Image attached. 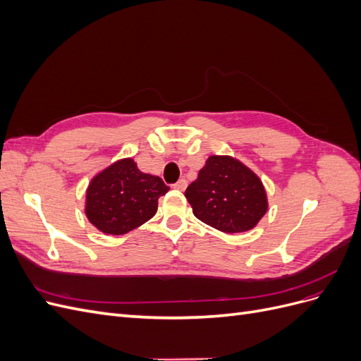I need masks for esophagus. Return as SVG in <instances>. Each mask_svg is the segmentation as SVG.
Returning <instances> with one entry per match:
<instances>
[{"label": "esophagus", "mask_w": 361, "mask_h": 361, "mask_svg": "<svg viewBox=\"0 0 361 361\" xmlns=\"http://www.w3.org/2000/svg\"><path fill=\"white\" fill-rule=\"evenodd\" d=\"M187 185H188V183H187V180H185V179H179L176 183L173 185V187L176 188V190H179V191H183L185 188H187Z\"/></svg>", "instance_id": "1"}]
</instances>
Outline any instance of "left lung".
Segmentation results:
<instances>
[{"label": "left lung", "mask_w": 361, "mask_h": 361, "mask_svg": "<svg viewBox=\"0 0 361 361\" xmlns=\"http://www.w3.org/2000/svg\"><path fill=\"white\" fill-rule=\"evenodd\" d=\"M192 214L224 233L255 228L268 211V195L257 174L231 155H211L185 191Z\"/></svg>", "instance_id": "8db88e82"}]
</instances>
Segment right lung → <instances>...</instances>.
Instances as JSON below:
<instances>
[{
    "instance_id": "add662e5",
    "label": "right lung",
    "mask_w": 361,
    "mask_h": 361,
    "mask_svg": "<svg viewBox=\"0 0 361 361\" xmlns=\"http://www.w3.org/2000/svg\"><path fill=\"white\" fill-rule=\"evenodd\" d=\"M170 188L155 174L143 173L134 158H120L92 178L84 212L97 231L125 235L158 211V199Z\"/></svg>"
}]
</instances>
